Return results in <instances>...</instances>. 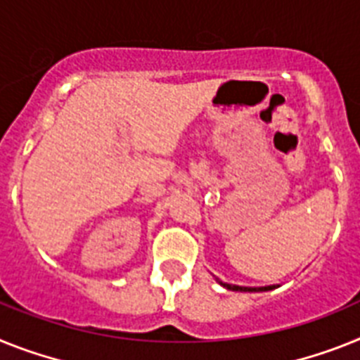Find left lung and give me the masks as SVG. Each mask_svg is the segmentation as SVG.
<instances>
[{
  "mask_svg": "<svg viewBox=\"0 0 360 360\" xmlns=\"http://www.w3.org/2000/svg\"><path fill=\"white\" fill-rule=\"evenodd\" d=\"M216 278V276H214ZM216 282H219V285H223L229 291H240V292H262V291H273V289L280 288V285H265V288H245V285H234V283L221 282L219 278H216Z\"/></svg>",
  "mask_w": 360,
  "mask_h": 360,
  "instance_id": "obj_1",
  "label": "left lung"
}]
</instances>
